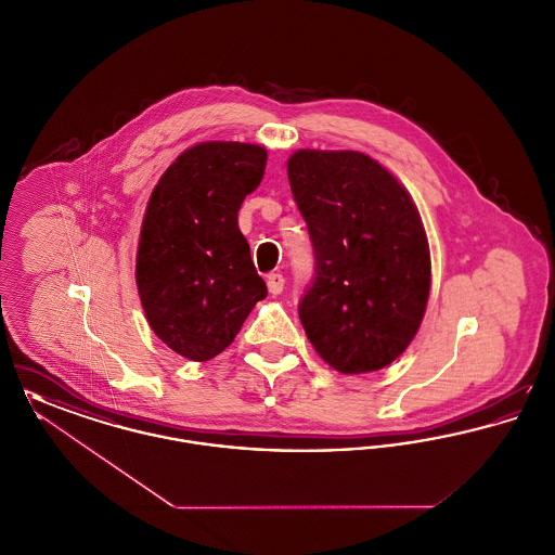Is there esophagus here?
Segmentation results:
<instances>
[{"instance_id": "34e87169", "label": "esophagus", "mask_w": 555, "mask_h": 555, "mask_svg": "<svg viewBox=\"0 0 555 555\" xmlns=\"http://www.w3.org/2000/svg\"><path fill=\"white\" fill-rule=\"evenodd\" d=\"M266 285H268V291H270L272 295H279V293H283V287H285V279H283V274H279V272H272V274H268V279H266Z\"/></svg>"}]
</instances>
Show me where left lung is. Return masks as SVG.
Masks as SVG:
<instances>
[{
    "instance_id": "1",
    "label": "left lung",
    "mask_w": 555,
    "mask_h": 555,
    "mask_svg": "<svg viewBox=\"0 0 555 555\" xmlns=\"http://www.w3.org/2000/svg\"><path fill=\"white\" fill-rule=\"evenodd\" d=\"M287 175L314 249V279L297 308L310 344L344 374L389 366L428 301L421 214L396 177L360 152L301 150Z\"/></svg>"
}]
</instances>
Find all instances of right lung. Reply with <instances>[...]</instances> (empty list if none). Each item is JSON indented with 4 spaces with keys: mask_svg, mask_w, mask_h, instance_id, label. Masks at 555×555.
<instances>
[{
    "mask_svg": "<svg viewBox=\"0 0 555 555\" xmlns=\"http://www.w3.org/2000/svg\"><path fill=\"white\" fill-rule=\"evenodd\" d=\"M264 168L260 145L199 143L168 166L150 197L137 289L152 331L186 360L224 351L268 293L237 222Z\"/></svg>",
    "mask_w": 555,
    "mask_h": 555,
    "instance_id": "right-lung-1",
    "label": "right lung"
}]
</instances>
